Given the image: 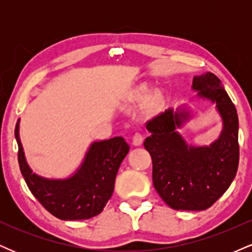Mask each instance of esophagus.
Wrapping results in <instances>:
<instances>
[{"mask_svg":"<svg viewBox=\"0 0 252 252\" xmlns=\"http://www.w3.org/2000/svg\"><path fill=\"white\" fill-rule=\"evenodd\" d=\"M142 142H143V136L141 135L140 132H136V134L132 136V144L137 147V146H141Z\"/></svg>","mask_w":252,"mask_h":252,"instance_id":"esophagus-1","label":"esophagus"}]
</instances>
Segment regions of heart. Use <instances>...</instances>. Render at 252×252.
Here are the masks:
<instances>
[{
    "label": "heart",
    "instance_id": "obj_1",
    "mask_svg": "<svg viewBox=\"0 0 252 252\" xmlns=\"http://www.w3.org/2000/svg\"><path fill=\"white\" fill-rule=\"evenodd\" d=\"M149 90L147 86H141L140 89H138V94H140V97H146L147 94H148Z\"/></svg>",
    "mask_w": 252,
    "mask_h": 252
}]
</instances>
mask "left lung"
Wrapping results in <instances>:
<instances>
[{
	"label": "left lung",
	"mask_w": 252,
	"mask_h": 252,
	"mask_svg": "<svg viewBox=\"0 0 252 252\" xmlns=\"http://www.w3.org/2000/svg\"><path fill=\"white\" fill-rule=\"evenodd\" d=\"M199 98L216 103L222 120L221 134L210 146H189L176 131L189 121V111L166 110L147 122L144 148L153 161V184L162 200L174 210L204 211L226 192L239 161L238 116L216 74L193 78Z\"/></svg>",
	"instance_id": "obj_1"
}]
</instances>
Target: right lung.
Returning <instances> with one entry per match:
<instances>
[{"label":"right lung","mask_w":252,"mask_h":252,"mask_svg":"<svg viewBox=\"0 0 252 252\" xmlns=\"http://www.w3.org/2000/svg\"><path fill=\"white\" fill-rule=\"evenodd\" d=\"M20 170L28 189L51 215L62 220H83L99 215L114 193L118 168L129 152L123 137L97 141L90 146L85 158L73 175L67 179H46L32 172L26 161L19 136Z\"/></svg>","instance_id":"add662e5"}]
</instances>
